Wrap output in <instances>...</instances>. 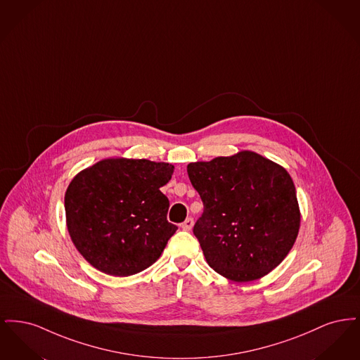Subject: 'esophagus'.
<instances>
[{
  "label": "esophagus",
  "instance_id": "1",
  "mask_svg": "<svg viewBox=\"0 0 360 360\" xmlns=\"http://www.w3.org/2000/svg\"><path fill=\"white\" fill-rule=\"evenodd\" d=\"M193 225H194V220L191 219V217H188L184 223H182V229H185V231H190L191 228H193Z\"/></svg>",
  "mask_w": 360,
  "mask_h": 360
}]
</instances>
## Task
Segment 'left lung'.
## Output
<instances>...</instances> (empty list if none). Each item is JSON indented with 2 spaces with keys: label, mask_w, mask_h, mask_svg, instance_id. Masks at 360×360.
<instances>
[{
  "label": "left lung",
  "mask_w": 360,
  "mask_h": 360,
  "mask_svg": "<svg viewBox=\"0 0 360 360\" xmlns=\"http://www.w3.org/2000/svg\"><path fill=\"white\" fill-rule=\"evenodd\" d=\"M204 212L193 233L207 264L233 282L255 281L286 257L300 229V209L289 172L241 151L188 165Z\"/></svg>",
  "instance_id": "obj_1"
}]
</instances>
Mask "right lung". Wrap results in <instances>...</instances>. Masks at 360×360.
Masks as SVG:
<instances>
[{"instance_id": "obj_1", "label": "right lung", "mask_w": 360, "mask_h": 360, "mask_svg": "<svg viewBox=\"0 0 360 360\" xmlns=\"http://www.w3.org/2000/svg\"><path fill=\"white\" fill-rule=\"evenodd\" d=\"M174 166L147 159H105L79 172L65 195L68 229L86 260L105 274H137L162 255L176 225L160 191Z\"/></svg>"}]
</instances>
